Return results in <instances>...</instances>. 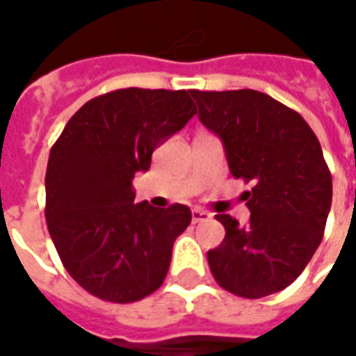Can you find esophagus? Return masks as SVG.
Returning a JSON list of instances; mask_svg holds the SVG:
<instances>
[{"label":"esophagus","mask_w":356,"mask_h":356,"mask_svg":"<svg viewBox=\"0 0 356 356\" xmlns=\"http://www.w3.org/2000/svg\"><path fill=\"white\" fill-rule=\"evenodd\" d=\"M211 213L206 209H193V223H200V221H209Z\"/></svg>","instance_id":"1"}]
</instances>
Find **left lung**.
Masks as SVG:
<instances>
[{
    "label": "left lung",
    "mask_w": 356,
    "mask_h": 356,
    "mask_svg": "<svg viewBox=\"0 0 356 356\" xmlns=\"http://www.w3.org/2000/svg\"><path fill=\"white\" fill-rule=\"evenodd\" d=\"M191 95L202 124L223 139L232 177L254 185L242 194L252 211L246 227L216 216L225 240L208 252L209 270L238 298L276 293L303 273L324 236L332 173L321 143L299 112L254 89Z\"/></svg>",
    "instance_id": "8db88e82"
}]
</instances>
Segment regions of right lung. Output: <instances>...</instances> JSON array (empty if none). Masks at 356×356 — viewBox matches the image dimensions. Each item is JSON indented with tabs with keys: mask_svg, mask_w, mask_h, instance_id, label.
<instances>
[{
	"mask_svg": "<svg viewBox=\"0 0 356 356\" xmlns=\"http://www.w3.org/2000/svg\"><path fill=\"white\" fill-rule=\"evenodd\" d=\"M194 114L186 89H116L86 102L51 147L47 229L68 275L95 298L133 303L162 286L193 216L183 204H135L131 181Z\"/></svg>",
	"mask_w": 356,
	"mask_h": 356,
	"instance_id": "1",
	"label": "right lung"
}]
</instances>
